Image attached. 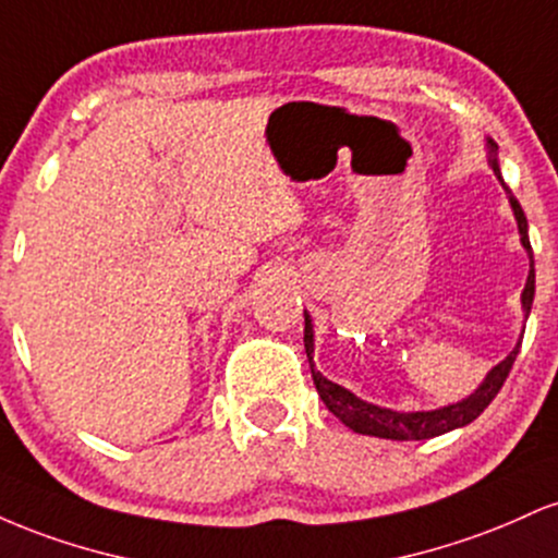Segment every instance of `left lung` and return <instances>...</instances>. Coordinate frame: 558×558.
I'll list each match as a JSON object with an SVG mask.
<instances>
[{
	"instance_id": "8db88e82",
	"label": "left lung",
	"mask_w": 558,
	"mask_h": 558,
	"mask_svg": "<svg viewBox=\"0 0 558 558\" xmlns=\"http://www.w3.org/2000/svg\"><path fill=\"white\" fill-rule=\"evenodd\" d=\"M488 155H490L488 162L493 172H496L498 181L504 183L501 170H498V146L493 144L490 138H488ZM509 204L511 209H514L522 246L527 248L530 254V275L522 291V310L524 315H530V310H533V299H535V262H533V246H530V235H527V217H524L520 202L511 196V191H509ZM304 345H306V356H310L312 380H315L317 393L319 399L325 401V407H328L330 412L354 433L375 435V438H388V440H425V438H435V435H444L448 430H457V427L470 425V422L477 420L480 414H483V409L496 399V393L501 390L504 380L509 377L511 364H514L517 354H520V343H517V349L511 351L501 364H496V367L488 373V377L480 383L475 393L466 396L464 401L448 403V407H440V409H430V412H393V409H383V407H375V403L356 399L351 390H345L343 386H338V383L328 380L323 373H317L315 364H312L315 332H312V319L306 312H304Z\"/></svg>"
}]
</instances>
